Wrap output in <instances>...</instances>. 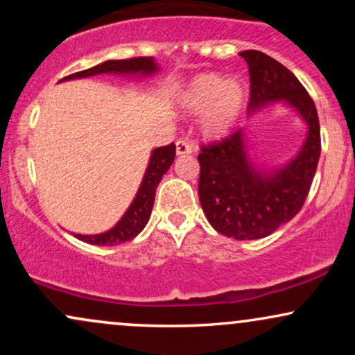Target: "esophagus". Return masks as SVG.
I'll list each match as a JSON object with an SVG mask.
<instances>
[{"label":"esophagus","instance_id":"1","mask_svg":"<svg viewBox=\"0 0 355 355\" xmlns=\"http://www.w3.org/2000/svg\"><path fill=\"white\" fill-rule=\"evenodd\" d=\"M177 155H189L193 152V148H191V145L189 144L187 140H183V138H180V140H177Z\"/></svg>","mask_w":355,"mask_h":355}]
</instances>
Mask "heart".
I'll return each mask as SVG.
<instances>
[{"instance_id": "b5f03b06", "label": "heart", "mask_w": 355, "mask_h": 355, "mask_svg": "<svg viewBox=\"0 0 355 355\" xmlns=\"http://www.w3.org/2000/svg\"><path fill=\"white\" fill-rule=\"evenodd\" d=\"M247 103V87L237 78L227 80L218 73L197 76L183 93L182 107L191 115H202L207 137L220 138L230 132Z\"/></svg>"}]
</instances>
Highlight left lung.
<instances>
[{
    "label": "left lung",
    "mask_w": 355,
    "mask_h": 355,
    "mask_svg": "<svg viewBox=\"0 0 355 355\" xmlns=\"http://www.w3.org/2000/svg\"><path fill=\"white\" fill-rule=\"evenodd\" d=\"M240 56L250 75L248 108L287 100L309 126L299 155L274 173L252 166L242 130L200 146L198 197L207 220L227 237L254 240L270 235L302 209L319 164L320 125L313 100L294 73L262 51L247 50Z\"/></svg>",
    "instance_id": "8db88e82"
}]
</instances>
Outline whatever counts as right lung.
<instances>
[{
	"label": "right lung",
	"instance_id": "1",
	"mask_svg": "<svg viewBox=\"0 0 355 355\" xmlns=\"http://www.w3.org/2000/svg\"><path fill=\"white\" fill-rule=\"evenodd\" d=\"M157 70V64L152 56H138V58H126V60H110L105 63L96 64V67L88 68V70L73 73V75L64 76L63 80L73 78H87V76L100 75V73H121V75H150ZM175 160V144L153 150L152 157H150L148 168L144 175L140 189L137 191L135 200L132 202L130 209L125 211L120 222L113 227L112 230L105 232L98 235H80L76 234L75 237L83 240V242L92 243V245H116V243L126 242V240L135 239L141 230L145 229L146 222H148L150 214L153 209L155 191H157L158 183L162 177L170 168V165Z\"/></svg>",
	"mask_w": 355,
	"mask_h": 355
}]
</instances>
